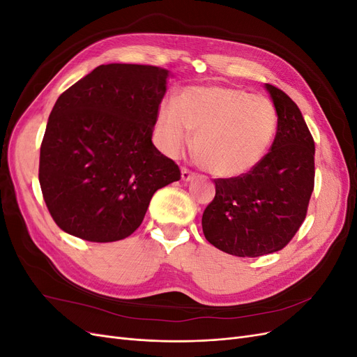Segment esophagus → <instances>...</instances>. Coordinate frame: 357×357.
Wrapping results in <instances>:
<instances>
[{"label":"esophagus","mask_w":357,"mask_h":357,"mask_svg":"<svg viewBox=\"0 0 357 357\" xmlns=\"http://www.w3.org/2000/svg\"><path fill=\"white\" fill-rule=\"evenodd\" d=\"M195 176H197L195 172L190 171L189 168H186V167L181 168V178L185 180V181H190L192 178H195Z\"/></svg>","instance_id":"esophagus-1"}]
</instances>
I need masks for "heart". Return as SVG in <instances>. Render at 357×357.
<instances>
[{
  "label": "heart",
  "instance_id": "obj_1",
  "mask_svg": "<svg viewBox=\"0 0 357 357\" xmlns=\"http://www.w3.org/2000/svg\"><path fill=\"white\" fill-rule=\"evenodd\" d=\"M193 138L198 164L219 177L245 174L261 164L277 132L274 105L264 96L228 86H193L177 102L160 107L155 134L160 149L177 155Z\"/></svg>",
  "mask_w": 357,
  "mask_h": 357
}]
</instances>
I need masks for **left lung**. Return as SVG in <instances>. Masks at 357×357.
<instances>
[{"instance_id": "left-lung-1", "label": "left lung", "mask_w": 357, "mask_h": 357, "mask_svg": "<svg viewBox=\"0 0 357 357\" xmlns=\"http://www.w3.org/2000/svg\"><path fill=\"white\" fill-rule=\"evenodd\" d=\"M277 112L274 143L245 174L215 178L202 214L205 238L219 250L257 257L282 250L305 220L314 189V139L298 105L266 83Z\"/></svg>"}]
</instances>
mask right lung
Here are the masks:
<instances>
[{
	"instance_id": "add662e5",
	"label": "right lung",
	"mask_w": 357,
	"mask_h": 357,
	"mask_svg": "<svg viewBox=\"0 0 357 357\" xmlns=\"http://www.w3.org/2000/svg\"><path fill=\"white\" fill-rule=\"evenodd\" d=\"M168 71L96 67L61 93L40 147L38 180L52 219L92 243L123 240L153 193L181 177L152 143Z\"/></svg>"
}]
</instances>
